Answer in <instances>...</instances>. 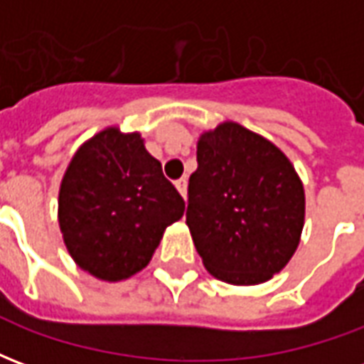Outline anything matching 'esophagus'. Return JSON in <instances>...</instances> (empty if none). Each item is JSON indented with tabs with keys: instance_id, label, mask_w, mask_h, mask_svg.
I'll return each mask as SVG.
<instances>
[{
	"instance_id": "34e87169",
	"label": "esophagus",
	"mask_w": 364,
	"mask_h": 364,
	"mask_svg": "<svg viewBox=\"0 0 364 364\" xmlns=\"http://www.w3.org/2000/svg\"><path fill=\"white\" fill-rule=\"evenodd\" d=\"M175 187H177V191L181 193L183 198H187V179H179V181H175Z\"/></svg>"
}]
</instances>
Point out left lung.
I'll return each mask as SVG.
<instances>
[{"label":"left lung","mask_w":364,"mask_h":364,"mask_svg":"<svg viewBox=\"0 0 364 364\" xmlns=\"http://www.w3.org/2000/svg\"><path fill=\"white\" fill-rule=\"evenodd\" d=\"M187 226L203 265L218 281L250 287L273 279L304 228V185L281 148L224 120L197 142Z\"/></svg>","instance_id":"1"}]
</instances>
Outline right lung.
<instances>
[{
	"label": "right lung",
	"instance_id": "add662e5",
	"mask_svg": "<svg viewBox=\"0 0 364 364\" xmlns=\"http://www.w3.org/2000/svg\"><path fill=\"white\" fill-rule=\"evenodd\" d=\"M185 200L140 132L107 127L77 148L58 193L62 240L75 265L105 282L140 273Z\"/></svg>",
	"mask_w": 364,
	"mask_h": 364
}]
</instances>
